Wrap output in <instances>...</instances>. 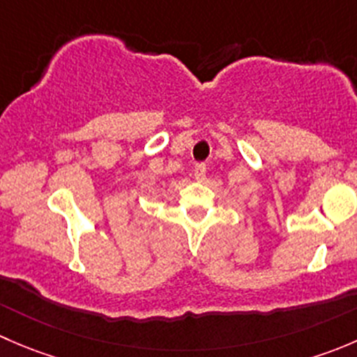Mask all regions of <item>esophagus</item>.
Instances as JSON below:
<instances>
[{"label": "esophagus", "instance_id": "34e87169", "mask_svg": "<svg viewBox=\"0 0 357 357\" xmlns=\"http://www.w3.org/2000/svg\"><path fill=\"white\" fill-rule=\"evenodd\" d=\"M195 178L202 181V179H205V176H207V164H204V162H199V164H195Z\"/></svg>", "mask_w": 357, "mask_h": 357}]
</instances>
